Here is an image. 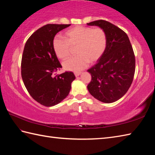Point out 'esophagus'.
<instances>
[{
	"label": "esophagus",
	"instance_id": "34e87169",
	"mask_svg": "<svg viewBox=\"0 0 155 155\" xmlns=\"http://www.w3.org/2000/svg\"><path fill=\"white\" fill-rule=\"evenodd\" d=\"M81 74V72H74V75L76 77H78Z\"/></svg>",
	"mask_w": 155,
	"mask_h": 155
}]
</instances>
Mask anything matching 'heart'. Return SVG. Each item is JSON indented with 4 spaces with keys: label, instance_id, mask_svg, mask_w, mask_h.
Instances as JSON below:
<instances>
[{
    "label": "heart",
    "instance_id": "obj_1",
    "mask_svg": "<svg viewBox=\"0 0 155 155\" xmlns=\"http://www.w3.org/2000/svg\"><path fill=\"white\" fill-rule=\"evenodd\" d=\"M65 39L59 36L52 41V47L57 57L65 59L71 54L72 48L76 47V57L63 62L67 71L79 72L88 63H94L99 59L107 48V36L101 27L77 26L67 31Z\"/></svg>",
    "mask_w": 155,
    "mask_h": 155
}]
</instances>
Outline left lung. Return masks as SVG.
<instances>
[{
  "label": "left lung",
  "mask_w": 155,
  "mask_h": 155,
  "mask_svg": "<svg viewBox=\"0 0 155 155\" xmlns=\"http://www.w3.org/2000/svg\"><path fill=\"white\" fill-rule=\"evenodd\" d=\"M105 31L107 46L103 56L87 71L91 81L87 88L92 96L105 103L117 101L127 93L133 83L135 57L126 32L104 20L87 23Z\"/></svg>",
  "instance_id": "obj_1"
}]
</instances>
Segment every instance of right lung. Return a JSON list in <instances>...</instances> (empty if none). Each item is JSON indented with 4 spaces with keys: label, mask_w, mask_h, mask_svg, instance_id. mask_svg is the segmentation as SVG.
Returning <instances> with one entry per match:
<instances>
[{
    "label": "right lung",
    "mask_w": 155,
    "mask_h": 155,
    "mask_svg": "<svg viewBox=\"0 0 155 155\" xmlns=\"http://www.w3.org/2000/svg\"><path fill=\"white\" fill-rule=\"evenodd\" d=\"M71 25L48 24L38 28L28 38L23 51L21 76L25 86L33 99L46 107L58 104L68 96L72 72L54 74L62 68L52 47L58 32Z\"/></svg>",
    "instance_id": "1"
}]
</instances>
